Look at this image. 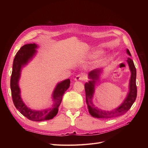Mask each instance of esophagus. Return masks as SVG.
<instances>
[{
	"mask_svg": "<svg viewBox=\"0 0 148 148\" xmlns=\"http://www.w3.org/2000/svg\"><path fill=\"white\" fill-rule=\"evenodd\" d=\"M85 79L84 76L82 74H78L77 76H76V77L75 78V81H79V80H84Z\"/></svg>",
	"mask_w": 148,
	"mask_h": 148,
	"instance_id": "obj_1",
	"label": "esophagus"
}]
</instances>
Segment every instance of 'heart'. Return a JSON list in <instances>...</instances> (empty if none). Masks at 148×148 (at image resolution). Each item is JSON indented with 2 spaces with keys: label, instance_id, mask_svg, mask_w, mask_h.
<instances>
[{
  "label": "heart",
  "instance_id": "obj_1",
  "mask_svg": "<svg viewBox=\"0 0 148 148\" xmlns=\"http://www.w3.org/2000/svg\"><path fill=\"white\" fill-rule=\"evenodd\" d=\"M95 56H96V55H95V54H91L90 56H89V57H95ZM96 64H99V62H96Z\"/></svg>",
  "mask_w": 148,
  "mask_h": 148
}]
</instances>
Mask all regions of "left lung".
<instances>
[{
  "label": "left lung",
  "mask_w": 148,
  "mask_h": 148,
  "mask_svg": "<svg viewBox=\"0 0 148 148\" xmlns=\"http://www.w3.org/2000/svg\"><path fill=\"white\" fill-rule=\"evenodd\" d=\"M127 53L130 56H132L128 49H127ZM127 62L130 70L131 71V77L129 82V91L126 97L120 106L111 110H104L99 109L96 107L92 102L93 96L95 92V86L97 82H99L101 73L103 71V69H95L89 72L88 78L90 80L85 83L84 89L89 113L93 117L108 119L119 117L126 113L131 108L134 102L135 101L137 96V88L136 84V70L133 61L130 58L128 57Z\"/></svg>",
  "instance_id": "1"
}]
</instances>
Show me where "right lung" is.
Here are the masks:
<instances>
[{"label":"right lung","mask_w":148,"mask_h":148,"mask_svg":"<svg viewBox=\"0 0 148 148\" xmlns=\"http://www.w3.org/2000/svg\"><path fill=\"white\" fill-rule=\"evenodd\" d=\"M36 44H28L22 46L17 52L13 62L12 73L10 79V88L13 104L17 110L27 119L36 122L53 119L57 114L62 97L70 87V80L67 79L57 83L52 95V104L51 107L41 110L30 109L23 101L21 97L19 80L22 69L32 60L37 53Z\"/></svg>","instance_id":"obj_1"}]
</instances>
